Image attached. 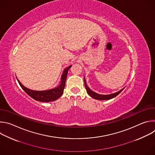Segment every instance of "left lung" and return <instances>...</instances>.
I'll use <instances>...</instances> for the list:
<instances>
[{"label": "left lung", "instance_id": "1", "mask_svg": "<svg viewBox=\"0 0 155 155\" xmlns=\"http://www.w3.org/2000/svg\"><path fill=\"white\" fill-rule=\"evenodd\" d=\"M84 86H85L86 90V91H87V94H89L91 97H92L93 98H94L95 99H97V100H102V101H104V100L111 99L112 98H114L117 96H118L124 89V87H123V89L120 90L119 91H118L117 93H113V94H106V95L99 94H97V93L94 92L93 91H92L90 89V88L87 86L84 77Z\"/></svg>", "mask_w": 155, "mask_h": 155}]
</instances>
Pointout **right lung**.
<instances>
[{"mask_svg": "<svg viewBox=\"0 0 155 155\" xmlns=\"http://www.w3.org/2000/svg\"><path fill=\"white\" fill-rule=\"evenodd\" d=\"M72 67V65L69 66L67 68H65L61 77V82L60 84L55 87L53 89L48 90H45V91H34L29 89V88L25 86L23 84H22L19 80L17 78V80L21 86V87L29 96H31L32 98L35 99V101H40V102H48L54 101L56 99H58L59 97H60L62 94L64 93V89L65 87V81L66 78H67L68 71L70 69V68Z\"/></svg>", "mask_w": 155, "mask_h": 155, "instance_id": "right-lung-1", "label": "right lung"}]
</instances>
